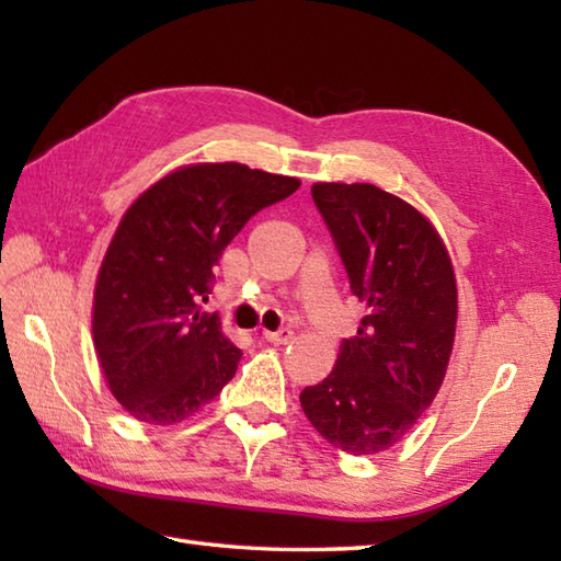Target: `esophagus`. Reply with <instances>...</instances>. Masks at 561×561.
Masks as SVG:
<instances>
[{
	"mask_svg": "<svg viewBox=\"0 0 561 561\" xmlns=\"http://www.w3.org/2000/svg\"><path fill=\"white\" fill-rule=\"evenodd\" d=\"M262 340H267L272 344H291L294 342V332L289 328H282L277 332H270V330H262Z\"/></svg>",
	"mask_w": 561,
	"mask_h": 561,
	"instance_id": "1",
	"label": "esophagus"
}]
</instances>
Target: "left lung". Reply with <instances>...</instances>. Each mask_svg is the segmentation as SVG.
Instances as JSON below:
<instances>
[{"label":"left lung","mask_w":561,"mask_h":561,"mask_svg":"<svg viewBox=\"0 0 561 561\" xmlns=\"http://www.w3.org/2000/svg\"><path fill=\"white\" fill-rule=\"evenodd\" d=\"M311 193L364 318L335 368L301 392V410L330 446L376 456L410 434L444 383L456 272L444 238L410 202L371 183H316Z\"/></svg>","instance_id":"1"}]
</instances>
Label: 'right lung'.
<instances>
[{
  "label": "right lung",
  "instance_id": "obj_1",
  "mask_svg": "<svg viewBox=\"0 0 561 561\" xmlns=\"http://www.w3.org/2000/svg\"><path fill=\"white\" fill-rule=\"evenodd\" d=\"M301 181L245 163H190L123 214L93 289V347L113 398L135 420L171 426L233 378L241 350L202 311L224 248Z\"/></svg>",
  "mask_w": 561,
  "mask_h": 561
}]
</instances>
